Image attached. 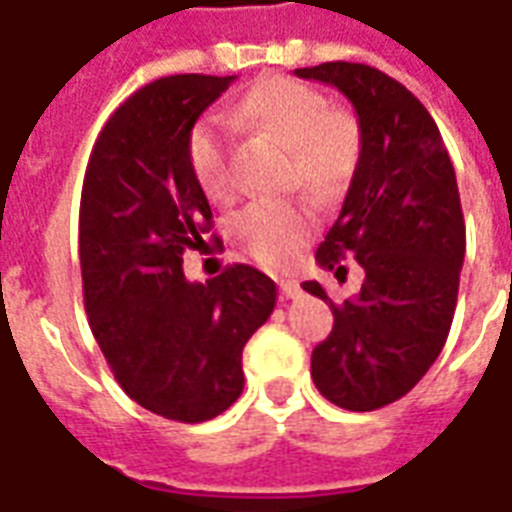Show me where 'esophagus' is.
I'll return each mask as SVG.
<instances>
[{
    "mask_svg": "<svg viewBox=\"0 0 512 512\" xmlns=\"http://www.w3.org/2000/svg\"><path fill=\"white\" fill-rule=\"evenodd\" d=\"M301 293V287L295 279H279V295L282 298H295V295Z\"/></svg>",
    "mask_w": 512,
    "mask_h": 512,
    "instance_id": "obj_1",
    "label": "esophagus"
}]
</instances>
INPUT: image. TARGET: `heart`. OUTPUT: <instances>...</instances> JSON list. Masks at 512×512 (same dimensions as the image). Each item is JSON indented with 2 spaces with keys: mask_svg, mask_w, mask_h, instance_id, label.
Wrapping results in <instances>:
<instances>
[{
  "mask_svg": "<svg viewBox=\"0 0 512 512\" xmlns=\"http://www.w3.org/2000/svg\"><path fill=\"white\" fill-rule=\"evenodd\" d=\"M227 121L238 130L271 132L290 143V181L317 195L342 187L355 168L358 135L350 116L336 111L320 89L290 75H274L252 86L230 105ZM230 140V127L217 116H206L189 130V170L211 200H227L236 192ZM312 230V214L290 200H255L230 222L236 244L263 266H285Z\"/></svg>",
  "mask_w": 512,
  "mask_h": 512,
  "instance_id": "heart-1",
  "label": "heart"
}]
</instances>
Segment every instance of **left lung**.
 Wrapping results in <instances>:
<instances>
[{"label": "left lung", "mask_w": 512, "mask_h": 512, "mask_svg": "<svg viewBox=\"0 0 512 512\" xmlns=\"http://www.w3.org/2000/svg\"><path fill=\"white\" fill-rule=\"evenodd\" d=\"M295 75L336 86L358 113V165L314 257L344 279V255H355L366 279L344 304L320 282L304 290L333 312V331L312 352L317 391L342 410L372 412L410 393L448 339L467 249L456 170L431 113L391 75L355 62Z\"/></svg>", "instance_id": "1"}]
</instances>
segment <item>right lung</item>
Instances as JSON below:
<instances>
[{
	"label": "right lung",
	"mask_w": 512,
	"mask_h": 512,
	"mask_svg": "<svg viewBox=\"0 0 512 512\" xmlns=\"http://www.w3.org/2000/svg\"><path fill=\"white\" fill-rule=\"evenodd\" d=\"M233 78L146 83L102 127L83 179L78 249L94 339L132 401L179 423L217 418L241 396L244 344L276 304L257 268L189 282L181 266L211 230L189 130Z\"/></svg>",
	"instance_id": "right-lung-1"
}]
</instances>
